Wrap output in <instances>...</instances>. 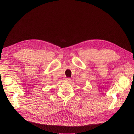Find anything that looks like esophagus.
Returning <instances> with one entry per match:
<instances>
[{
    "label": "esophagus",
    "instance_id": "34e87169",
    "mask_svg": "<svg viewBox=\"0 0 134 134\" xmlns=\"http://www.w3.org/2000/svg\"><path fill=\"white\" fill-rule=\"evenodd\" d=\"M65 81H69L71 80V79L69 78H65Z\"/></svg>",
    "mask_w": 134,
    "mask_h": 134
}]
</instances>
